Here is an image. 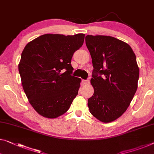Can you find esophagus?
Wrapping results in <instances>:
<instances>
[{
    "label": "esophagus",
    "mask_w": 154,
    "mask_h": 154,
    "mask_svg": "<svg viewBox=\"0 0 154 154\" xmlns=\"http://www.w3.org/2000/svg\"><path fill=\"white\" fill-rule=\"evenodd\" d=\"M82 83H83V85H88L89 83V80H82Z\"/></svg>",
    "instance_id": "34e87169"
}]
</instances>
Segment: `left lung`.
Masks as SVG:
<instances>
[{"mask_svg": "<svg viewBox=\"0 0 154 154\" xmlns=\"http://www.w3.org/2000/svg\"><path fill=\"white\" fill-rule=\"evenodd\" d=\"M85 42L94 67L89 112L103 122L114 121L127 109L138 88L136 55L128 44L114 37L87 35Z\"/></svg>", "mask_w": 154, "mask_h": 154, "instance_id": "8db88e82", "label": "left lung"}]
</instances>
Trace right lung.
<instances>
[{
  "label": "right lung",
  "instance_id": "obj_1",
  "mask_svg": "<svg viewBox=\"0 0 154 154\" xmlns=\"http://www.w3.org/2000/svg\"><path fill=\"white\" fill-rule=\"evenodd\" d=\"M84 39V34H47L23 49L18 64L22 85L31 105L42 116L64 114L77 96L81 79L71 75V60Z\"/></svg>",
  "mask_w": 154,
  "mask_h": 154
}]
</instances>
